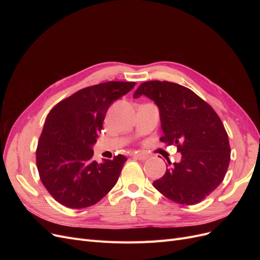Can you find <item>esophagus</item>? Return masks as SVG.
<instances>
[{
    "label": "esophagus",
    "instance_id": "esophagus-1",
    "mask_svg": "<svg viewBox=\"0 0 260 260\" xmlns=\"http://www.w3.org/2000/svg\"><path fill=\"white\" fill-rule=\"evenodd\" d=\"M136 157V158H138L139 160H146L148 158V155L145 154V153H136L135 155H133Z\"/></svg>",
    "mask_w": 260,
    "mask_h": 260
}]
</instances>
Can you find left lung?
Wrapping results in <instances>:
<instances>
[{
  "label": "left lung",
  "mask_w": 260,
  "mask_h": 260,
  "mask_svg": "<svg viewBox=\"0 0 260 260\" xmlns=\"http://www.w3.org/2000/svg\"><path fill=\"white\" fill-rule=\"evenodd\" d=\"M145 95L159 108L161 142L177 146L179 162L170 161L154 187L170 201L195 205L215 191L229 167V138L217 113L198 94L169 81H146L133 98Z\"/></svg>",
  "instance_id": "8db88e82"
}]
</instances>
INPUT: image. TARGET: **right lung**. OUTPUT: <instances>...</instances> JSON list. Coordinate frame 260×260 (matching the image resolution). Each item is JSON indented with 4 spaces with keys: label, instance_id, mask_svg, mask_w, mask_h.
I'll list each match as a JSON object with an SVG mask.
<instances>
[{
    "label": "right lung",
    "instance_id": "1",
    "mask_svg": "<svg viewBox=\"0 0 260 260\" xmlns=\"http://www.w3.org/2000/svg\"><path fill=\"white\" fill-rule=\"evenodd\" d=\"M136 82L108 81L81 89L60 101L49 113L39 139V176L53 199L68 208H85L100 202L117 183L123 155L98 164L93 144L114 101Z\"/></svg>",
    "mask_w": 260,
    "mask_h": 260
}]
</instances>
